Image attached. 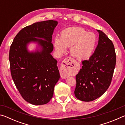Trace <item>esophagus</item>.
Listing matches in <instances>:
<instances>
[{
	"mask_svg": "<svg viewBox=\"0 0 125 125\" xmlns=\"http://www.w3.org/2000/svg\"><path fill=\"white\" fill-rule=\"evenodd\" d=\"M75 63L71 58L68 57L64 59L62 62L61 68V77L65 79L73 73L75 70Z\"/></svg>",
	"mask_w": 125,
	"mask_h": 125,
	"instance_id": "esophagus-1",
	"label": "esophagus"
}]
</instances>
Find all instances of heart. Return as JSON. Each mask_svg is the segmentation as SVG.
Returning a JSON list of instances; mask_svg holds the SVG:
<instances>
[{"mask_svg":"<svg viewBox=\"0 0 125 125\" xmlns=\"http://www.w3.org/2000/svg\"><path fill=\"white\" fill-rule=\"evenodd\" d=\"M97 37L94 33L88 32L83 27H68L61 32L60 37L54 40V47L58 53L65 52L70 48V53L74 58L79 61L87 60L95 48Z\"/></svg>","mask_w":125,"mask_h":125,"instance_id":"obj_1","label":"heart"}]
</instances>
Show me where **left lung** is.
<instances>
[{"label":"left lung","instance_id":"left-lung-1","mask_svg":"<svg viewBox=\"0 0 125 125\" xmlns=\"http://www.w3.org/2000/svg\"><path fill=\"white\" fill-rule=\"evenodd\" d=\"M99 33L98 44L88 60L82 61L76 75L74 94L78 99L92 101L100 97L109 88L116 65L113 42L103 31Z\"/></svg>","mask_w":125,"mask_h":125}]
</instances>
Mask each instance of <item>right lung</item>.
I'll list each match as a JSON object with an SVG mask.
<instances>
[{
  "instance_id": "right-lung-1",
  "label": "right lung",
  "mask_w": 125,
  "mask_h": 125,
  "mask_svg": "<svg viewBox=\"0 0 125 125\" xmlns=\"http://www.w3.org/2000/svg\"><path fill=\"white\" fill-rule=\"evenodd\" d=\"M56 20L35 22L20 30L10 48V71L15 85L24 100L32 105L48 103L60 78L57 61L52 56V37ZM37 47L30 51L28 45Z\"/></svg>"
}]
</instances>
